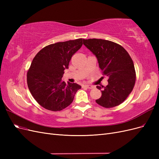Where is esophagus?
Here are the masks:
<instances>
[{
    "mask_svg": "<svg viewBox=\"0 0 159 159\" xmlns=\"http://www.w3.org/2000/svg\"><path fill=\"white\" fill-rule=\"evenodd\" d=\"M84 87H85V88H88V89H93V88H94L93 86L90 85H84Z\"/></svg>",
    "mask_w": 159,
    "mask_h": 159,
    "instance_id": "esophagus-1",
    "label": "esophagus"
}]
</instances>
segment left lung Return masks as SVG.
I'll return each mask as SVG.
<instances>
[{
	"label": "left lung",
	"mask_w": 159,
	"mask_h": 159,
	"mask_svg": "<svg viewBox=\"0 0 159 159\" xmlns=\"http://www.w3.org/2000/svg\"><path fill=\"white\" fill-rule=\"evenodd\" d=\"M84 44L97 57L103 75L109 78L107 85L96 87L102 91L96 103L105 108L121 104L135 84L136 72L131 56L121 45L109 40L84 39Z\"/></svg>",
	"instance_id": "1"
}]
</instances>
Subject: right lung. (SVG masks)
<instances>
[{
  "label": "right lung",
  "instance_id": "1",
  "mask_svg": "<svg viewBox=\"0 0 159 159\" xmlns=\"http://www.w3.org/2000/svg\"><path fill=\"white\" fill-rule=\"evenodd\" d=\"M84 39L57 42L46 46L34 57L27 72V84L33 98L44 108L57 111L72 103L81 86L61 80L64 70L83 44Z\"/></svg>",
  "mask_w": 159,
  "mask_h": 159
}]
</instances>
